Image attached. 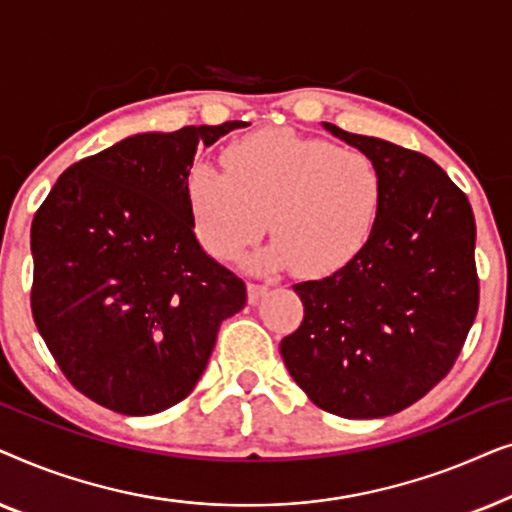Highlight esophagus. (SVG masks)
Listing matches in <instances>:
<instances>
[{
    "mask_svg": "<svg viewBox=\"0 0 512 512\" xmlns=\"http://www.w3.org/2000/svg\"><path fill=\"white\" fill-rule=\"evenodd\" d=\"M265 293H268V286H263V284H247V298H249V303H258V300H261Z\"/></svg>",
    "mask_w": 512,
    "mask_h": 512,
    "instance_id": "esophagus-1",
    "label": "esophagus"
}]
</instances>
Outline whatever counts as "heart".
<instances>
[{"label":"heart","mask_w":512,"mask_h":512,"mask_svg":"<svg viewBox=\"0 0 512 512\" xmlns=\"http://www.w3.org/2000/svg\"><path fill=\"white\" fill-rule=\"evenodd\" d=\"M186 207L200 247L235 261L265 233L251 265L328 277L361 256L380 219L384 181L366 153L291 130H263L223 151V174L198 165L186 177Z\"/></svg>","instance_id":"heart-1"}]
</instances>
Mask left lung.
<instances>
[{
  "label": "left lung",
  "instance_id": "left-lung-1",
  "mask_svg": "<svg viewBox=\"0 0 512 512\" xmlns=\"http://www.w3.org/2000/svg\"><path fill=\"white\" fill-rule=\"evenodd\" d=\"M380 167V219L361 256L293 286L305 317L279 345L284 366L321 410L396 415L450 373L475 312L471 202L422 153L321 123Z\"/></svg>",
  "mask_w": 512,
  "mask_h": 512
}]
</instances>
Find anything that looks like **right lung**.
I'll list each match as a JSON object with an SVG mask.
<instances>
[{
	"instance_id": "1",
	"label": "right lung",
	"mask_w": 512,
	"mask_h": 512,
	"mask_svg": "<svg viewBox=\"0 0 512 512\" xmlns=\"http://www.w3.org/2000/svg\"><path fill=\"white\" fill-rule=\"evenodd\" d=\"M242 121L139 132L67 167L34 214L32 317L69 382L130 417L191 394L247 286L200 247L186 177Z\"/></svg>"
}]
</instances>
